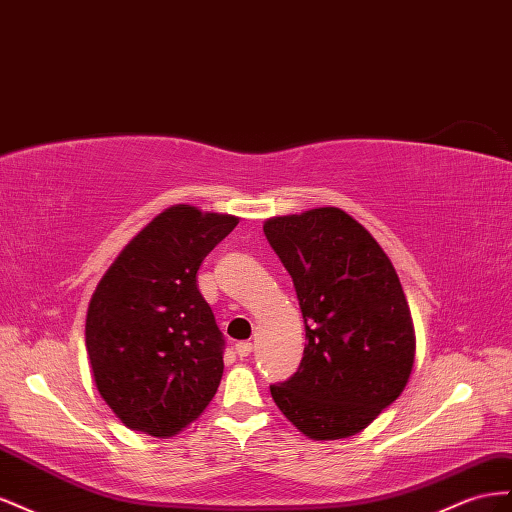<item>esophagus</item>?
<instances>
[{
	"label": "esophagus",
	"mask_w": 512,
	"mask_h": 512,
	"mask_svg": "<svg viewBox=\"0 0 512 512\" xmlns=\"http://www.w3.org/2000/svg\"><path fill=\"white\" fill-rule=\"evenodd\" d=\"M253 352V343H248V341H242V343H238L236 345V354L240 356V358H246L248 354Z\"/></svg>",
	"instance_id": "34e87169"
}]
</instances>
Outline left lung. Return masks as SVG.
Segmentation results:
<instances>
[{
  "label": "left lung",
  "instance_id": "obj_1",
  "mask_svg": "<svg viewBox=\"0 0 512 512\" xmlns=\"http://www.w3.org/2000/svg\"><path fill=\"white\" fill-rule=\"evenodd\" d=\"M264 233L291 274L306 330L300 369L270 386L285 418L311 440L367 429L399 399L416 334L384 248L341 208L274 216Z\"/></svg>",
  "mask_w": 512,
  "mask_h": 512
}]
</instances>
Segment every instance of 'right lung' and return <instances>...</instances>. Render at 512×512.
Masks as SVG:
<instances>
[{"instance_id":"right-lung-1","label":"right lung","mask_w":512,"mask_h":512,"mask_svg":"<svg viewBox=\"0 0 512 512\" xmlns=\"http://www.w3.org/2000/svg\"><path fill=\"white\" fill-rule=\"evenodd\" d=\"M238 221L171 206L122 248L96 285L85 347L100 397L128 429L171 437L216 394L225 341L197 289V270Z\"/></svg>"}]
</instances>
